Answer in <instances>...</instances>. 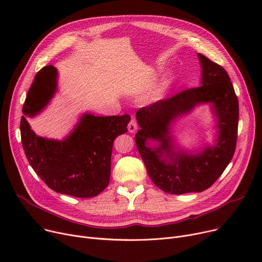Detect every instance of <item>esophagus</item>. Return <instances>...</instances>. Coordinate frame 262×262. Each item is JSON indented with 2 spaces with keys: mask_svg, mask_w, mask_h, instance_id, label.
<instances>
[{
  "mask_svg": "<svg viewBox=\"0 0 262 262\" xmlns=\"http://www.w3.org/2000/svg\"><path fill=\"white\" fill-rule=\"evenodd\" d=\"M137 127H138V124H137V121L134 117H132L129 123H128V132L129 133H135L137 130Z\"/></svg>",
  "mask_w": 262,
  "mask_h": 262,
  "instance_id": "1",
  "label": "esophagus"
}]
</instances>
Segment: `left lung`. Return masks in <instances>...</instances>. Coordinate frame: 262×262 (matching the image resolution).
Wrapping results in <instances>:
<instances>
[{"instance_id": "1", "label": "left lung", "mask_w": 262, "mask_h": 262, "mask_svg": "<svg viewBox=\"0 0 262 262\" xmlns=\"http://www.w3.org/2000/svg\"><path fill=\"white\" fill-rule=\"evenodd\" d=\"M198 56L203 70L201 86L188 88L136 114L140 126L135 136L137 147L149 178L166 193L184 194L208 189L222 175L236 150L239 103L235 89L222 66L203 54ZM202 102H211L218 118L217 144L193 156L174 151L168 135L170 122ZM148 139L159 141L160 146L148 148Z\"/></svg>"}]
</instances>
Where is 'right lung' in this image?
Here are the masks:
<instances>
[{
    "mask_svg": "<svg viewBox=\"0 0 262 262\" xmlns=\"http://www.w3.org/2000/svg\"><path fill=\"white\" fill-rule=\"evenodd\" d=\"M57 71L43 67L36 74L23 104L20 130L25 156L49 188L75 198H93L108 186L114 141L127 132L128 115H84L62 141L37 136L25 117L37 115L57 88Z\"/></svg>",
    "mask_w": 262,
    "mask_h": 262,
    "instance_id": "right-lung-1",
    "label": "right lung"
}]
</instances>
